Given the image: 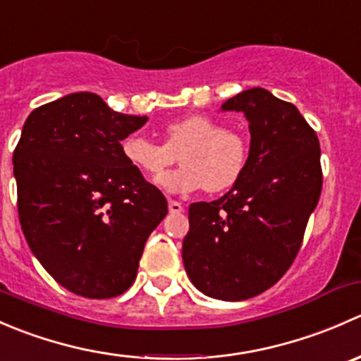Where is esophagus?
<instances>
[{
  "label": "esophagus",
  "mask_w": 361,
  "mask_h": 361,
  "mask_svg": "<svg viewBox=\"0 0 361 361\" xmlns=\"http://www.w3.org/2000/svg\"><path fill=\"white\" fill-rule=\"evenodd\" d=\"M167 207H169V213H173V214H178L183 211V206H181L178 201H169L167 202Z\"/></svg>",
  "instance_id": "1"
}]
</instances>
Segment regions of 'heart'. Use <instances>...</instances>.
I'll list each match as a JSON object with an SVG mask.
<instances>
[{"mask_svg":"<svg viewBox=\"0 0 361 361\" xmlns=\"http://www.w3.org/2000/svg\"><path fill=\"white\" fill-rule=\"evenodd\" d=\"M166 141L155 143L140 134H129L120 143L123 159L137 173L155 178L180 154L178 169L164 174L157 185L167 194H190L207 188L227 190L239 180L246 166L248 148L234 130L224 129L206 115H187L173 120L164 129Z\"/></svg>","mask_w":361,"mask_h":361,"instance_id":"obj_1","label":"heart"}]
</instances>
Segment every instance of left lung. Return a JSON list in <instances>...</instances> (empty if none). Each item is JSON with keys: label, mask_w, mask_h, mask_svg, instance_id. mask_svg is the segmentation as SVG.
<instances>
[{"label": "left lung", "mask_w": 361, "mask_h": 361, "mask_svg": "<svg viewBox=\"0 0 361 361\" xmlns=\"http://www.w3.org/2000/svg\"><path fill=\"white\" fill-rule=\"evenodd\" d=\"M250 123L239 180L213 202L188 207L183 265L192 285L218 300H246L288 271L322 194L319 141L297 106L253 87L221 104Z\"/></svg>", "instance_id": "obj_1"}]
</instances>
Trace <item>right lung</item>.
Masks as SVG:
<instances>
[{
	"mask_svg": "<svg viewBox=\"0 0 361 361\" xmlns=\"http://www.w3.org/2000/svg\"><path fill=\"white\" fill-rule=\"evenodd\" d=\"M147 120L111 110L94 92L68 94L25 118L13 152L20 227L32 255L69 292H126L167 214L162 192L120 150Z\"/></svg>",
	"mask_w": 361,
	"mask_h": 361,
	"instance_id": "obj_1",
	"label": "right lung"
}]
</instances>
